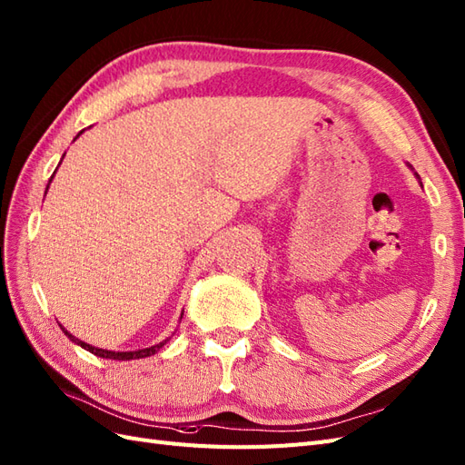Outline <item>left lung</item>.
<instances>
[{"label":"left lung","instance_id":"obj_1","mask_svg":"<svg viewBox=\"0 0 465 465\" xmlns=\"http://www.w3.org/2000/svg\"><path fill=\"white\" fill-rule=\"evenodd\" d=\"M405 164H407V166H410V168H411V171H413V166H411V164H410V163H405ZM413 174H415V178H417V180H419V182H420V178H419V174H417V173H415V171H413ZM420 186H423V184H420Z\"/></svg>","mask_w":465,"mask_h":465}]
</instances>
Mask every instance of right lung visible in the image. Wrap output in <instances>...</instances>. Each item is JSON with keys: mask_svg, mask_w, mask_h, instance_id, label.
Returning <instances> with one entry per match:
<instances>
[{"mask_svg": "<svg viewBox=\"0 0 465 465\" xmlns=\"http://www.w3.org/2000/svg\"><path fill=\"white\" fill-rule=\"evenodd\" d=\"M85 132V130H81L79 134H77V137ZM75 137V139H77ZM74 139V142H75ZM65 157V154H64ZM62 157V159H64ZM54 174H55V171H54ZM54 174L50 176V182H52V178H54ZM50 182H48V186H50ZM48 186H46V192H48ZM60 328H62V331L69 337V340H72L74 343H77V345H81L83 349H87L89 353H93V355H96V357H103V359H112V361H132V359H145V357H151V355H154L157 353L159 349H163V345L168 341V340H164V341H161V343H157V345H151V347H145V349H137V351H108V349H98V347H94V345H89V343H85V341H81L79 337H75V335H72L69 333L62 323H60Z\"/></svg>", "mask_w": 465, "mask_h": 465, "instance_id": "right-lung-1", "label": "right lung"}]
</instances>
